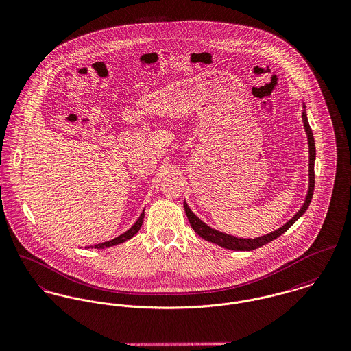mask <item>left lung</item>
<instances>
[{"mask_svg":"<svg viewBox=\"0 0 351 351\" xmlns=\"http://www.w3.org/2000/svg\"><path fill=\"white\" fill-rule=\"evenodd\" d=\"M302 119H303V125H304V131L307 134V141H308V191H307V196L306 200L303 203V206L300 207V210L298 211L295 215L293 216L286 224H283L280 228L272 231L267 235L259 237V238H254V239H245V238H237L224 232H220L215 228H211L210 226H207L204 221H202L197 216L195 215L191 210H189V204L184 202V211L189 217V224L193 228V231L202 237L204 241L215 243L220 247H224L227 250H234V251H252L255 248H259L271 241L279 238L282 234H285L300 216L303 215L313 199L314 195V184H315V175H314V162H315V143H314V136L313 131L310 128L307 116H306V107L303 104V112H302Z\"/></svg>","mask_w":351,"mask_h":351,"instance_id":"1","label":"left lung"}]
</instances>
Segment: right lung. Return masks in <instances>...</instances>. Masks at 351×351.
Wrapping results in <instances>:
<instances>
[{
	"mask_svg": "<svg viewBox=\"0 0 351 351\" xmlns=\"http://www.w3.org/2000/svg\"><path fill=\"white\" fill-rule=\"evenodd\" d=\"M143 220H144V211L141 213V215L138 216V219L136 220L135 224L128 230V231H125L124 234H121L120 237H117V238H114V239H112V241H108V242L104 243H99V244H95V245H90L92 248H108V247H112V245H116V244H120V243H124L125 241H128V239H131L135 234H137V231L140 230V227H141V224H143ZM90 247H85V248H90Z\"/></svg>",
	"mask_w": 351,
	"mask_h": 351,
	"instance_id": "add662e5",
	"label": "right lung"
}]
</instances>
